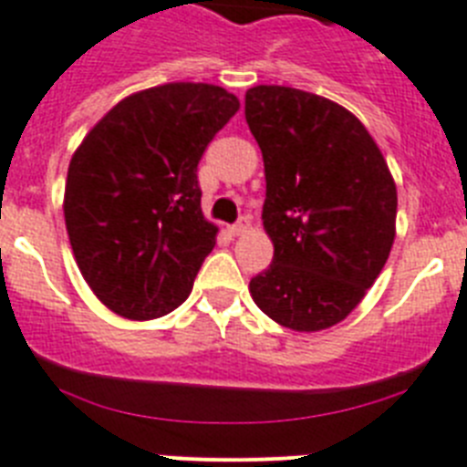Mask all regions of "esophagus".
<instances>
[{
	"label": "esophagus",
	"mask_w": 467,
	"mask_h": 467,
	"mask_svg": "<svg viewBox=\"0 0 467 467\" xmlns=\"http://www.w3.org/2000/svg\"><path fill=\"white\" fill-rule=\"evenodd\" d=\"M250 229V219L248 217H243L241 222H238V224H234L231 226V234H234V236H243V234H245V231Z\"/></svg>",
	"instance_id": "1"
}]
</instances>
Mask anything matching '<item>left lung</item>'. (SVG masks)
Instances as JSON below:
<instances>
[{
    "label": "left lung",
    "mask_w": 467,
    "mask_h": 467,
    "mask_svg": "<svg viewBox=\"0 0 467 467\" xmlns=\"http://www.w3.org/2000/svg\"><path fill=\"white\" fill-rule=\"evenodd\" d=\"M245 121L262 150V224L275 245L272 265L250 279V296L286 329H329L387 265L394 176L363 121L315 92L250 88Z\"/></svg>",
    "instance_id": "left-lung-1"
}]
</instances>
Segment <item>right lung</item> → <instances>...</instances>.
<instances>
[{
  "instance_id": "obj_1",
  "label": "right lung",
  "mask_w": 467,
  "mask_h": 467,
  "mask_svg": "<svg viewBox=\"0 0 467 467\" xmlns=\"http://www.w3.org/2000/svg\"><path fill=\"white\" fill-rule=\"evenodd\" d=\"M241 107L212 83H164L114 104L71 157L64 219L80 275L126 319L191 296L217 243L200 207L198 161Z\"/></svg>"
}]
</instances>
